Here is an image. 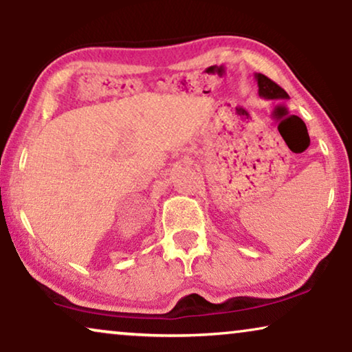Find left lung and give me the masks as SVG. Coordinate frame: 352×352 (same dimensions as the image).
Instances as JSON below:
<instances>
[{
    "label": "left lung",
    "mask_w": 352,
    "mask_h": 352,
    "mask_svg": "<svg viewBox=\"0 0 352 352\" xmlns=\"http://www.w3.org/2000/svg\"><path fill=\"white\" fill-rule=\"evenodd\" d=\"M254 78L258 81V94L259 98L266 100H287L290 99V96L285 93V89H282L277 83H274L271 78H267L263 74H254Z\"/></svg>",
    "instance_id": "obj_1"
}]
</instances>
